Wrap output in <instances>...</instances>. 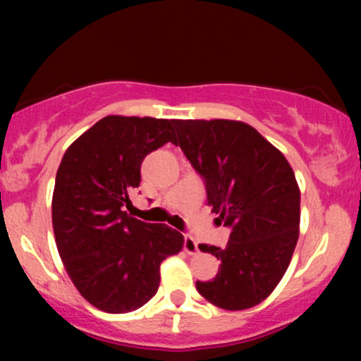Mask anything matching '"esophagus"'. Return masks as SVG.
<instances>
[{
    "label": "esophagus",
    "mask_w": 361,
    "mask_h": 361,
    "mask_svg": "<svg viewBox=\"0 0 361 361\" xmlns=\"http://www.w3.org/2000/svg\"><path fill=\"white\" fill-rule=\"evenodd\" d=\"M184 250L185 253L189 255H195L197 251H199V248H197V241L192 238V236H185L184 238Z\"/></svg>",
    "instance_id": "obj_1"
}]
</instances>
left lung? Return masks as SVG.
<instances>
[{
	"mask_svg": "<svg viewBox=\"0 0 361 361\" xmlns=\"http://www.w3.org/2000/svg\"><path fill=\"white\" fill-rule=\"evenodd\" d=\"M180 146L207 187L212 212L231 233L224 250L199 245L220 259L212 281H197L216 307L243 310L273 293L299 238L300 190L283 152L253 126L233 120H174Z\"/></svg>",
	"mask_w": 361,
	"mask_h": 361,
	"instance_id": "obj_1",
	"label": "left lung"
}]
</instances>
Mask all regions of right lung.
Masks as SVG:
<instances>
[{
    "instance_id": "right-lung-1",
    "label": "right lung",
    "mask_w": 361,
    "mask_h": 361,
    "mask_svg": "<svg viewBox=\"0 0 361 361\" xmlns=\"http://www.w3.org/2000/svg\"><path fill=\"white\" fill-rule=\"evenodd\" d=\"M174 120L110 115L68 146L56 176L52 226L59 255L78 293L103 312L140 309L157 293L159 266L184 236L126 214L141 162L176 142Z\"/></svg>"
}]
</instances>
